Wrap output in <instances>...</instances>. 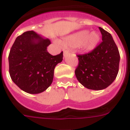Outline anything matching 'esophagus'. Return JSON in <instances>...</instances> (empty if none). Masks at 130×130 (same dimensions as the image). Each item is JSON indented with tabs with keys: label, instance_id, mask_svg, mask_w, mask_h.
Returning a JSON list of instances; mask_svg holds the SVG:
<instances>
[{
	"label": "esophagus",
	"instance_id": "esophagus-1",
	"mask_svg": "<svg viewBox=\"0 0 130 130\" xmlns=\"http://www.w3.org/2000/svg\"><path fill=\"white\" fill-rule=\"evenodd\" d=\"M69 52L68 51V50H64L63 51V55H64V56H66L67 55V54H69Z\"/></svg>",
	"mask_w": 130,
	"mask_h": 130
}]
</instances>
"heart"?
<instances>
[{
    "mask_svg": "<svg viewBox=\"0 0 130 130\" xmlns=\"http://www.w3.org/2000/svg\"><path fill=\"white\" fill-rule=\"evenodd\" d=\"M100 39V36L95 31L89 32L83 30L63 39L62 43L65 46L80 47L85 51H91L97 46Z\"/></svg>",
    "mask_w": 130,
    "mask_h": 130,
    "instance_id": "b5f03b06",
    "label": "heart"
}]
</instances>
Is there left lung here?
Instances as JSON below:
<instances>
[{
	"instance_id": "left-lung-1",
	"label": "left lung",
	"mask_w": 130,
	"mask_h": 130,
	"mask_svg": "<svg viewBox=\"0 0 130 130\" xmlns=\"http://www.w3.org/2000/svg\"><path fill=\"white\" fill-rule=\"evenodd\" d=\"M102 41L91 52L78 54L75 74L79 83L92 90H102L110 85L119 72L120 54L112 35L99 27Z\"/></svg>"
}]
</instances>
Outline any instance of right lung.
Returning a JSON list of instances; mask_svg holds the SVG:
<instances>
[{
	"label": "right lung",
	"instance_id": "right-lung-1",
	"mask_svg": "<svg viewBox=\"0 0 130 130\" xmlns=\"http://www.w3.org/2000/svg\"><path fill=\"white\" fill-rule=\"evenodd\" d=\"M51 43L33 30L15 40L9 54V74L13 82L28 93L37 94L51 85L56 65L63 61V52L52 56L47 51Z\"/></svg>",
	"mask_w": 130,
	"mask_h": 130
}]
</instances>
